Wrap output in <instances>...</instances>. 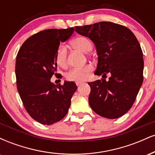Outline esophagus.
Listing matches in <instances>:
<instances>
[{
	"label": "esophagus",
	"mask_w": 155,
	"mask_h": 155,
	"mask_svg": "<svg viewBox=\"0 0 155 155\" xmlns=\"http://www.w3.org/2000/svg\"><path fill=\"white\" fill-rule=\"evenodd\" d=\"M82 83L83 82H81V81H76V86H79V85H81Z\"/></svg>",
	"instance_id": "1"
}]
</instances>
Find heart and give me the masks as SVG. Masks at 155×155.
Segmentation results:
<instances>
[{"mask_svg": "<svg viewBox=\"0 0 155 155\" xmlns=\"http://www.w3.org/2000/svg\"><path fill=\"white\" fill-rule=\"evenodd\" d=\"M71 45L73 48L82 52H88L92 49V43L87 37L79 35L73 38L71 41ZM55 62L58 66L62 68H65L68 66L67 51L63 45H60L55 52ZM93 71V66L90 64L84 67L75 68L71 70L66 74V79L71 81H84L90 76Z\"/></svg>", "mask_w": 155, "mask_h": 155, "instance_id": "heart-1", "label": "heart"}]
</instances>
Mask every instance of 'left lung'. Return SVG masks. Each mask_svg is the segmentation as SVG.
Listing matches in <instances>:
<instances>
[{
    "label": "left lung",
    "mask_w": 155,
    "mask_h": 155,
    "mask_svg": "<svg viewBox=\"0 0 155 155\" xmlns=\"http://www.w3.org/2000/svg\"><path fill=\"white\" fill-rule=\"evenodd\" d=\"M95 44L98 63L95 74L102 79L89 82V104L96 114L108 119L122 117L130 109L143 81V52L129 28L111 22L75 28ZM111 77L106 81L103 76Z\"/></svg>",
    "instance_id": "left-lung-1"
}]
</instances>
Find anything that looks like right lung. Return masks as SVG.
<instances>
[{
  "instance_id": "right-lung-1",
  "label": "right lung",
  "mask_w": 155,
  "mask_h": 155,
  "mask_svg": "<svg viewBox=\"0 0 155 155\" xmlns=\"http://www.w3.org/2000/svg\"><path fill=\"white\" fill-rule=\"evenodd\" d=\"M74 31V28L41 31L27 39L17 53V90L27 112L41 124L49 125L63 119L77 89L74 81L57 85L50 81L53 75H60L54 59L57 49Z\"/></svg>"
}]
</instances>
